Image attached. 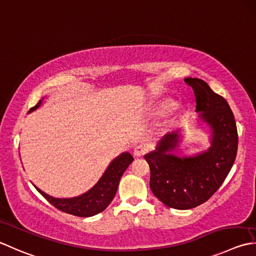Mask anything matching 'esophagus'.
Masks as SVG:
<instances>
[{"label":"esophagus","instance_id":"34e87169","mask_svg":"<svg viewBox=\"0 0 256 256\" xmlns=\"http://www.w3.org/2000/svg\"><path fill=\"white\" fill-rule=\"evenodd\" d=\"M146 152V148H145L143 145H138V146H135L133 150V154L135 156H142V155L145 154Z\"/></svg>","mask_w":256,"mask_h":256}]
</instances>
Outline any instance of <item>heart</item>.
Wrapping results in <instances>:
<instances>
[{
	"instance_id": "obj_1",
	"label": "heart",
	"mask_w": 256,
	"mask_h": 256,
	"mask_svg": "<svg viewBox=\"0 0 256 256\" xmlns=\"http://www.w3.org/2000/svg\"><path fill=\"white\" fill-rule=\"evenodd\" d=\"M173 106V102L172 101H165V102H163L161 105H160L158 106V113H163V112H165V111H168V110H170Z\"/></svg>"
}]
</instances>
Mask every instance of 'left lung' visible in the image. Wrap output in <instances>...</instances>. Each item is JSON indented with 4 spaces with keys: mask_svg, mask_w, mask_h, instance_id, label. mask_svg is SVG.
<instances>
[{
    "mask_svg": "<svg viewBox=\"0 0 256 256\" xmlns=\"http://www.w3.org/2000/svg\"><path fill=\"white\" fill-rule=\"evenodd\" d=\"M193 88L198 118L210 128L211 146L193 156L178 158L172 152L181 141L180 130L165 134L155 151L145 154L150 165V188L166 206L196 208L206 202L231 171L238 153V128L231 108L203 80L186 78Z\"/></svg>",
    "mask_w": 256,
    "mask_h": 256,
    "instance_id": "left-lung-1",
    "label": "left lung"
}]
</instances>
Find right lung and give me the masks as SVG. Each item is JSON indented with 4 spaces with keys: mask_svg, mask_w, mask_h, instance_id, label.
Here are the masks:
<instances>
[{
    "mask_svg": "<svg viewBox=\"0 0 256 256\" xmlns=\"http://www.w3.org/2000/svg\"><path fill=\"white\" fill-rule=\"evenodd\" d=\"M41 103L42 101H40L34 108L30 110V112L36 110ZM133 160L132 155L128 152L118 155L116 158L110 163L106 171L98 180V182L88 192L76 198H56L50 196L36 186L35 188L60 211L81 218L93 216V215L103 212L108 206V204L112 202L115 193L118 191L120 180H121L125 170L133 162Z\"/></svg>",
    "mask_w": 256,
    "mask_h": 256,
    "instance_id": "obj_1",
    "label": "right lung"
}]
</instances>
